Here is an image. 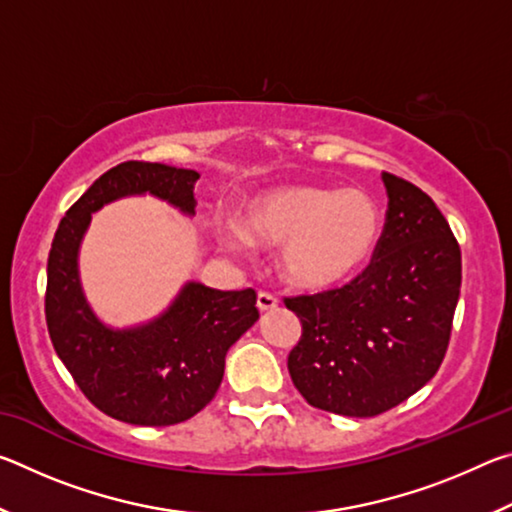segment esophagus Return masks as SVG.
Masks as SVG:
<instances>
[{
	"mask_svg": "<svg viewBox=\"0 0 512 512\" xmlns=\"http://www.w3.org/2000/svg\"><path fill=\"white\" fill-rule=\"evenodd\" d=\"M277 307V298L271 296V293L259 291L257 293V309L259 311H273Z\"/></svg>",
	"mask_w": 512,
	"mask_h": 512,
	"instance_id": "esophagus-1",
	"label": "esophagus"
}]
</instances>
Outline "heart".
<instances>
[{
	"label": "heart",
	"instance_id": "obj_1",
	"mask_svg": "<svg viewBox=\"0 0 512 512\" xmlns=\"http://www.w3.org/2000/svg\"><path fill=\"white\" fill-rule=\"evenodd\" d=\"M381 228L379 207L361 189L280 185L257 194L241 232L259 246H282L280 271L298 289L339 287L368 262Z\"/></svg>",
	"mask_w": 512,
	"mask_h": 512
}]
</instances>
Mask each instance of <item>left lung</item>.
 <instances>
[{
    "instance_id": "8db88e82",
    "label": "left lung",
    "mask_w": 512,
    "mask_h": 512,
    "mask_svg": "<svg viewBox=\"0 0 512 512\" xmlns=\"http://www.w3.org/2000/svg\"><path fill=\"white\" fill-rule=\"evenodd\" d=\"M381 180L388 210L372 262L341 289L284 298L302 325L293 384L350 418L393 409L436 375L461 293V248L436 203L393 173Z\"/></svg>"
}]
</instances>
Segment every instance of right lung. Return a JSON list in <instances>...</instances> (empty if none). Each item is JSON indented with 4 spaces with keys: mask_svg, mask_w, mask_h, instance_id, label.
Wrapping results in <instances>:
<instances>
[{
    "mask_svg": "<svg viewBox=\"0 0 512 512\" xmlns=\"http://www.w3.org/2000/svg\"><path fill=\"white\" fill-rule=\"evenodd\" d=\"M198 178L192 169L160 162H121L69 207L51 241L45 293L51 343L83 395L121 422L169 427L205 409L221 386L230 345L259 318L253 289L187 282L151 323L112 329L83 296L79 246L92 212L117 198L151 194L194 214Z\"/></svg>",
    "mask_w": 512,
    "mask_h": 512,
    "instance_id": "right-lung-1",
    "label": "right lung"
}]
</instances>
